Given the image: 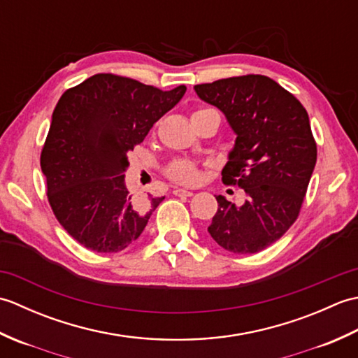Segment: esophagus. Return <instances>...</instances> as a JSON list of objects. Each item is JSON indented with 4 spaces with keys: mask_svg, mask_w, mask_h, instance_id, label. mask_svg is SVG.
I'll list each match as a JSON object with an SVG mask.
<instances>
[{
    "mask_svg": "<svg viewBox=\"0 0 358 358\" xmlns=\"http://www.w3.org/2000/svg\"><path fill=\"white\" fill-rule=\"evenodd\" d=\"M173 195H177V196H192L194 192L192 191H187V189H183V187H175L173 189Z\"/></svg>",
    "mask_w": 358,
    "mask_h": 358,
    "instance_id": "34e87169",
    "label": "esophagus"
}]
</instances>
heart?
Instances as JSON below:
<instances>
[{
	"label": "heart",
	"mask_w": 358,
	"mask_h": 358,
	"mask_svg": "<svg viewBox=\"0 0 358 358\" xmlns=\"http://www.w3.org/2000/svg\"><path fill=\"white\" fill-rule=\"evenodd\" d=\"M203 110H210V109H200L196 112H203ZM167 175H169L172 180L178 181V183L194 185L200 178V171L194 163L185 162V159H178V162H173L169 167H167Z\"/></svg>",
	"instance_id": "obj_1"
}]
</instances>
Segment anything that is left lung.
Wrapping results in <instances>:
<instances>
[{
	"mask_svg": "<svg viewBox=\"0 0 358 358\" xmlns=\"http://www.w3.org/2000/svg\"><path fill=\"white\" fill-rule=\"evenodd\" d=\"M200 100L224 113L235 134L223 181L246 194L243 204L217 195L208 232L232 254H255L275 243L299 217L317 146L306 109L277 81L245 75L196 85Z\"/></svg>",
	"mask_w": 358,
	"mask_h": 358,
	"instance_id": "8db88e82",
	"label": "left lung"
}]
</instances>
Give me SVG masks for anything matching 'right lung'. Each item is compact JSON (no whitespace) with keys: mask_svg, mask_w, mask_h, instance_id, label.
Wrapping results in <instances>:
<instances>
[{"mask_svg":"<svg viewBox=\"0 0 358 358\" xmlns=\"http://www.w3.org/2000/svg\"><path fill=\"white\" fill-rule=\"evenodd\" d=\"M186 92L98 73L66 90L41 152L53 214L94 252H118L140 237L164 196L129 194L127 154Z\"/></svg>","mask_w":358,"mask_h":358,"instance_id":"add662e5","label":"right lung"}]
</instances>
